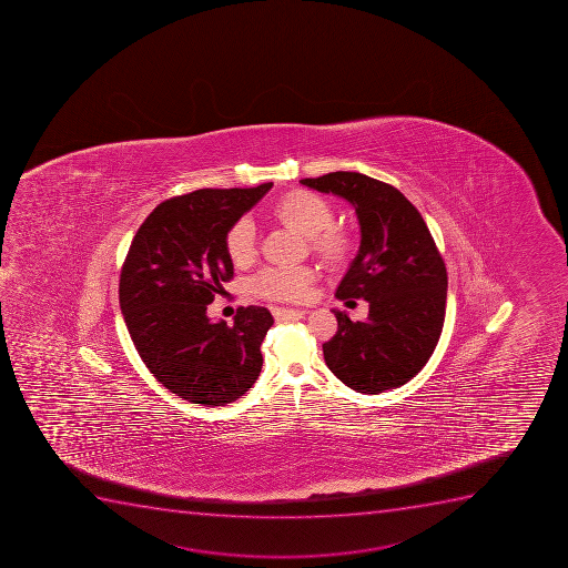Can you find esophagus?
Here are the masks:
<instances>
[{"label": "esophagus", "mask_w": 568, "mask_h": 568, "mask_svg": "<svg viewBox=\"0 0 568 568\" xmlns=\"http://www.w3.org/2000/svg\"><path fill=\"white\" fill-rule=\"evenodd\" d=\"M275 321H298L302 316L307 315L305 310H287V307H275L274 311Z\"/></svg>", "instance_id": "obj_1"}]
</instances>
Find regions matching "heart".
Returning a JSON list of instances; mask_svg holds the SVG:
<instances>
[{
  "mask_svg": "<svg viewBox=\"0 0 568 568\" xmlns=\"http://www.w3.org/2000/svg\"><path fill=\"white\" fill-rule=\"evenodd\" d=\"M272 214L281 224L310 236L311 252L332 268L348 263L355 252V233L348 225L333 224L335 209L326 197L315 192L293 191L277 200ZM225 252L231 263L244 268L257 255V235L252 220L242 216L225 233ZM315 268L311 266H285L264 270L255 281V291L263 298L275 302H304L310 298L315 285Z\"/></svg>",
  "mask_w": 568,
  "mask_h": 568,
  "instance_id": "1",
  "label": "heart"
}]
</instances>
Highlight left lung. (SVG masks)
Segmentation results:
<instances>
[{"label":"left lung","mask_w":568,"mask_h":568,"mask_svg":"<svg viewBox=\"0 0 568 568\" xmlns=\"http://www.w3.org/2000/svg\"><path fill=\"white\" fill-rule=\"evenodd\" d=\"M352 203L361 246L337 298L366 300L368 318L333 311L338 329L324 344L329 371L357 393L402 387L424 368L443 332L448 275L432 233L407 197L359 172L300 181Z\"/></svg>","instance_id":"8db88e82"}]
</instances>
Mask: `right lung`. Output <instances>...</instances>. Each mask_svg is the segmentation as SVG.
I'll return each mask as SVG.
<instances>
[{
    "label": "right lung",
    "mask_w": 568,
    "mask_h": 568,
    "mask_svg": "<svg viewBox=\"0 0 568 568\" xmlns=\"http://www.w3.org/2000/svg\"><path fill=\"white\" fill-rule=\"evenodd\" d=\"M270 189H200L170 197L131 242L119 288L125 326L148 371L191 404H231L263 368L270 311L239 307L227 326L209 321L207 305L233 277L225 233Z\"/></svg>",
    "instance_id": "add662e5"
}]
</instances>
